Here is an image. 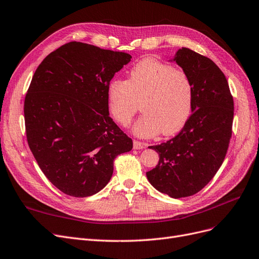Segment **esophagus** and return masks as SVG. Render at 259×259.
Returning <instances> with one entry per match:
<instances>
[{"label": "esophagus", "instance_id": "34e87169", "mask_svg": "<svg viewBox=\"0 0 259 259\" xmlns=\"http://www.w3.org/2000/svg\"><path fill=\"white\" fill-rule=\"evenodd\" d=\"M146 147V144L145 143H143V142H139V141H133V148L135 149H143V148H145Z\"/></svg>", "mask_w": 259, "mask_h": 259}]
</instances>
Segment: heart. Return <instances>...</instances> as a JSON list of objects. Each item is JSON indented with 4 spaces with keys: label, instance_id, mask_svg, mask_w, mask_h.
<instances>
[{
    "label": "heart",
    "instance_id": "obj_1",
    "mask_svg": "<svg viewBox=\"0 0 259 259\" xmlns=\"http://www.w3.org/2000/svg\"><path fill=\"white\" fill-rule=\"evenodd\" d=\"M193 91L187 73L155 59H145L129 72L128 80L113 79L107 90L109 112L127 127L142 101V116L132 131L142 139L160 132L173 136L184 128L192 110Z\"/></svg>",
    "mask_w": 259,
    "mask_h": 259
}]
</instances>
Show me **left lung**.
Instances as JSON below:
<instances>
[{"mask_svg":"<svg viewBox=\"0 0 259 259\" xmlns=\"http://www.w3.org/2000/svg\"><path fill=\"white\" fill-rule=\"evenodd\" d=\"M192 84V114L178 135L150 146L159 162L146 176L159 192L173 198L191 196L217 174L232 137L234 100L221 69L206 56L181 48L173 59Z\"/></svg>","mask_w":259,"mask_h":259,"instance_id":"8db88e82","label":"left lung"}]
</instances>
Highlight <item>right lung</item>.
Here are the masks:
<instances>
[{
  "mask_svg": "<svg viewBox=\"0 0 259 259\" xmlns=\"http://www.w3.org/2000/svg\"><path fill=\"white\" fill-rule=\"evenodd\" d=\"M123 52L72 41L36 69L24 100L28 146L42 173L63 193L88 197L113 175L132 140L110 117L107 90L131 61Z\"/></svg>",
  "mask_w": 259,
  "mask_h": 259,
  "instance_id": "add662e5",
  "label": "right lung"
}]
</instances>
